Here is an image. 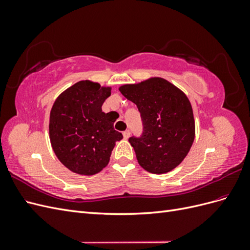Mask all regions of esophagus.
Masks as SVG:
<instances>
[{
    "mask_svg": "<svg viewBox=\"0 0 250 250\" xmlns=\"http://www.w3.org/2000/svg\"><path fill=\"white\" fill-rule=\"evenodd\" d=\"M129 135H130L129 130H126V131H124V132H123V137H124V139H128V138H129Z\"/></svg>",
    "mask_w": 250,
    "mask_h": 250,
    "instance_id": "34e87169",
    "label": "esophagus"
}]
</instances>
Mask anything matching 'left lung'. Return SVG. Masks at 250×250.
<instances>
[{"instance_id": "8db88e82", "label": "left lung", "mask_w": 250, "mask_h": 250, "mask_svg": "<svg viewBox=\"0 0 250 250\" xmlns=\"http://www.w3.org/2000/svg\"><path fill=\"white\" fill-rule=\"evenodd\" d=\"M119 90L141 112L143 134L129 139L141 167L153 174L175 169L195 139L193 109L186 94L161 77L124 84Z\"/></svg>"}]
</instances>
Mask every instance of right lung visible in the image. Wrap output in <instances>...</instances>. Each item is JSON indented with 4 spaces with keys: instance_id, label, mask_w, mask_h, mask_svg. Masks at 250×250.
Listing matches in <instances>:
<instances>
[{
    "instance_id": "add662e5",
    "label": "right lung",
    "mask_w": 250,
    "mask_h": 250,
    "mask_svg": "<svg viewBox=\"0 0 250 250\" xmlns=\"http://www.w3.org/2000/svg\"><path fill=\"white\" fill-rule=\"evenodd\" d=\"M111 87L81 80L66 88L53 104L49 133L53 151L63 166L80 175H94L106 167L117 141L113 121L102 111Z\"/></svg>"
}]
</instances>
